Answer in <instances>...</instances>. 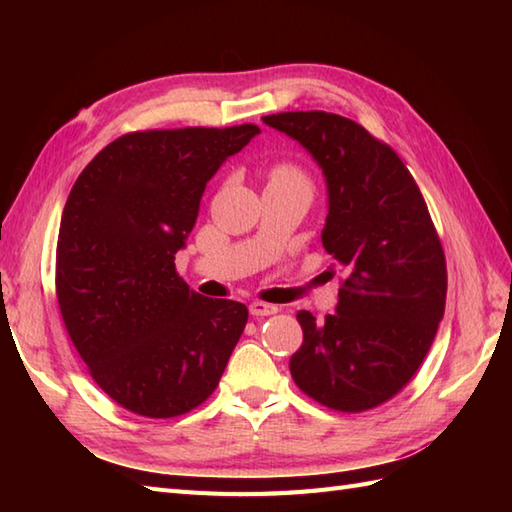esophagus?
Returning <instances> with one entry per match:
<instances>
[{
	"label": "esophagus",
	"instance_id": "esophagus-1",
	"mask_svg": "<svg viewBox=\"0 0 512 512\" xmlns=\"http://www.w3.org/2000/svg\"><path fill=\"white\" fill-rule=\"evenodd\" d=\"M275 312H277V306H273V303H264V301L250 303V314H253V317H270V314Z\"/></svg>",
	"mask_w": 512,
	"mask_h": 512
}]
</instances>
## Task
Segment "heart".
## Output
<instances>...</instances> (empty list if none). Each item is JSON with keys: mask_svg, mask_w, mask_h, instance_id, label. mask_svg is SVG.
<instances>
[{"mask_svg": "<svg viewBox=\"0 0 512 512\" xmlns=\"http://www.w3.org/2000/svg\"><path fill=\"white\" fill-rule=\"evenodd\" d=\"M268 182H297L310 187V180L301 167L292 165V162H277V165L270 167L268 171Z\"/></svg>", "mask_w": 512, "mask_h": 512, "instance_id": "1", "label": "heart"}]
</instances>
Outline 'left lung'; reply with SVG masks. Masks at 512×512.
Listing matches in <instances>:
<instances>
[{
    "label": "left lung",
    "mask_w": 512,
    "mask_h": 512,
    "mask_svg": "<svg viewBox=\"0 0 512 512\" xmlns=\"http://www.w3.org/2000/svg\"><path fill=\"white\" fill-rule=\"evenodd\" d=\"M262 121L323 169L321 239L343 275L334 314L297 312L303 343L290 374L323 407L374 409L416 376L447 303V259L427 202L396 151L350 118L312 110Z\"/></svg>",
    "instance_id": "8db88e82"
}]
</instances>
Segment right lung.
Returning a JSON list of instances; mask_svg holds the SVG:
<instances>
[{"instance_id": "obj_1", "label": "right lung", "mask_w": 512, "mask_h": 512, "mask_svg": "<svg viewBox=\"0 0 512 512\" xmlns=\"http://www.w3.org/2000/svg\"><path fill=\"white\" fill-rule=\"evenodd\" d=\"M253 123L129 132L76 178L57 239V299L76 352L107 396L145 418H176L209 398L248 308L193 292L176 253L226 158Z\"/></svg>"}]
</instances>
